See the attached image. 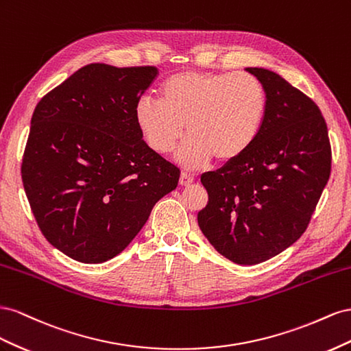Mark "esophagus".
Returning <instances> with one entry per match:
<instances>
[{
	"mask_svg": "<svg viewBox=\"0 0 351 351\" xmlns=\"http://www.w3.org/2000/svg\"><path fill=\"white\" fill-rule=\"evenodd\" d=\"M193 182H194V176L193 175L185 173V172L181 173V178H179V184H181L182 186H188V185H191Z\"/></svg>",
	"mask_w": 351,
	"mask_h": 351,
	"instance_id": "obj_1",
	"label": "esophagus"
}]
</instances>
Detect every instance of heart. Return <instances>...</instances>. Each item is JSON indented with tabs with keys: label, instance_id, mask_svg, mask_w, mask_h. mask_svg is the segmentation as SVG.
I'll list each match as a JSON object with an SVG mask.
<instances>
[{
	"label": "heart",
	"instance_id": "obj_1",
	"mask_svg": "<svg viewBox=\"0 0 351 351\" xmlns=\"http://www.w3.org/2000/svg\"><path fill=\"white\" fill-rule=\"evenodd\" d=\"M263 84L250 73L181 72L160 86V101L143 97L135 106V122L148 147L169 154L184 135L178 152L188 169L231 162L254 144L266 114Z\"/></svg>",
	"mask_w": 351,
	"mask_h": 351
}]
</instances>
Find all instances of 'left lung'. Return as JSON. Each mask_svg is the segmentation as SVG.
I'll use <instances>...</instances> for the list:
<instances>
[{"mask_svg":"<svg viewBox=\"0 0 351 351\" xmlns=\"http://www.w3.org/2000/svg\"><path fill=\"white\" fill-rule=\"evenodd\" d=\"M263 84L266 114L241 157L202 176L207 206L198 226L238 265L282 253L304 234L331 175V144L319 107L272 70L247 67Z\"/></svg>","mask_w":351,"mask_h":351,"instance_id":"1","label":"left lung"}]
</instances>
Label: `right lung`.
<instances>
[{"mask_svg":"<svg viewBox=\"0 0 351 351\" xmlns=\"http://www.w3.org/2000/svg\"><path fill=\"white\" fill-rule=\"evenodd\" d=\"M154 66H84L41 98L31 120L22 182L49 244L82 263L129 245L179 170L143 139L135 106Z\"/></svg>","mask_w":351,"mask_h":351,"instance_id":"add662e5","label":"right lung"}]
</instances>
